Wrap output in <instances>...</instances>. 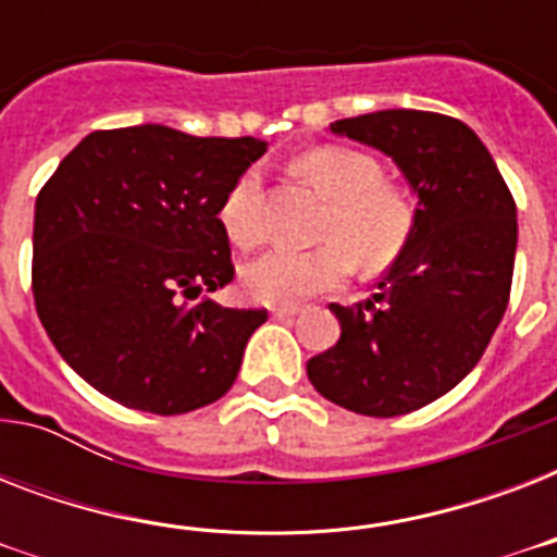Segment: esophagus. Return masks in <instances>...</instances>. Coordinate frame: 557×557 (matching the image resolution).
<instances>
[{"label":"esophagus","instance_id":"esophagus-1","mask_svg":"<svg viewBox=\"0 0 557 557\" xmlns=\"http://www.w3.org/2000/svg\"><path fill=\"white\" fill-rule=\"evenodd\" d=\"M297 312H300V306H274V309H271V314L280 318V321H283V318H295Z\"/></svg>","mask_w":557,"mask_h":557}]
</instances>
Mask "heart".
<instances>
[{
	"mask_svg": "<svg viewBox=\"0 0 557 557\" xmlns=\"http://www.w3.org/2000/svg\"><path fill=\"white\" fill-rule=\"evenodd\" d=\"M295 170L330 199L314 251L277 248L243 269L245 292L260 304H300L347 280L352 265L364 271L387 269L405 248L413 208L401 187L381 178V164L352 147H314L295 159ZM219 219L239 248L265 236L262 219V173L248 168L227 190Z\"/></svg>",
	"mask_w": 557,
	"mask_h": 557,
	"instance_id": "obj_1",
	"label": "heart"
}]
</instances>
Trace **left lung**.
<instances>
[{"mask_svg":"<svg viewBox=\"0 0 557 557\" xmlns=\"http://www.w3.org/2000/svg\"><path fill=\"white\" fill-rule=\"evenodd\" d=\"M330 133L393 159L416 208L379 292L330 306L341 338L309 358L306 375L335 405L389 419L445 396L483 358L509 306L518 208L492 152L457 117L384 109Z\"/></svg>","mask_w":557,"mask_h":557,"instance_id":"8db88e82","label":"left lung"}]
</instances>
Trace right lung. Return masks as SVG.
<instances>
[{"instance_id": "right-lung-1", "label": "right lung", "mask_w": 557, "mask_h": 557, "mask_svg": "<svg viewBox=\"0 0 557 557\" xmlns=\"http://www.w3.org/2000/svg\"><path fill=\"white\" fill-rule=\"evenodd\" d=\"M269 144L164 124L86 135L34 205V304L60 358L135 410L231 389L265 309L199 300L234 277L219 210Z\"/></svg>"}]
</instances>
